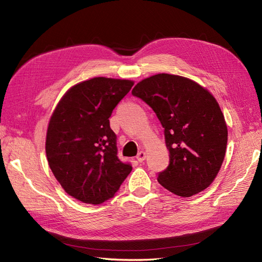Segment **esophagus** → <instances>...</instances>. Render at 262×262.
Masks as SVG:
<instances>
[{
    "mask_svg": "<svg viewBox=\"0 0 262 262\" xmlns=\"http://www.w3.org/2000/svg\"><path fill=\"white\" fill-rule=\"evenodd\" d=\"M136 158H137V160H138L139 163H143L144 160L146 159V152H145L144 150H140V151L137 154Z\"/></svg>",
    "mask_w": 262,
    "mask_h": 262,
    "instance_id": "34e87169",
    "label": "esophagus"
}]
</instances>
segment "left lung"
I'll use <instances>...</instances> for the list:
<instances>
[{"instance_id":"obj_1","label":"left lung","mask_w":262,"mask_h":262,"mask_svg":"<svg viewBox=\"0 0 262 262\" xmlns=\"http://www.w3.org/2000/svg\"><path fill=\"white\" fill-rule=\"evenodd\" d=\"M132 94L156 113L165 128L169 165L158 183L180 197L209 187L226 155L228 129L211 94L193 80L171 74L143 79Z\"/></svg>"}]
</instances>
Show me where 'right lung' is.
<instances>
[{
	"instance_id": "1",
	"label": "right lung",
	"mask_w": 262,
	"mask_h": 262,
	"mask_svg": "<svg viewBox=\"0 0 262 262\" xmlns=\"http://www.w3.org/2000/svg\"><path fill=\"white\" fill-rule=\"evenodd\" d=\"M133 80L94 77L67 91L53 112L45 150L52 172L70 196L98 205L114 197L132 165L117 157L110 117Z\"/></svg>"
}]
</instances>
